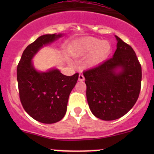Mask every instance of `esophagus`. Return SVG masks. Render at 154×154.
<instances>
[{
    "label": "esophagus",
    "mask_w": 154,
    "mask_h": 154,
    "mask_svg": "<svg viewBox=\"0 0 154 154\" xmlns=\"http://www.w3.org/2000/svg\"><path fill=\"white\" fill-rule=\"evenodd\" d=\"M78 80L80 81V82H82V81L85 80V77L84 76L82 75H79V78H78Z\"/></svg>",
    "instance_id": "34e87169"
}]
</instances>
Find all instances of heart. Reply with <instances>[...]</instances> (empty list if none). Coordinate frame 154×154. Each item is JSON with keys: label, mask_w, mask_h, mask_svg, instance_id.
Instances as JSON below:
<instances>
[{"label": "heart", "mask_w": 154, "mask_h": 154, "mask_svg": "<svg viewBox=\"0 0 154 154\" xmlns=\"http://www.w3.org/2000/svg\"><path fill=\"white\" fill-rule=\"evenodd\" d=\"M110 51L111 45L106 40L88 38L75 43L71 54L75 57H84L91 54L86 60L85 64L88 66H93L103 61Z\"/></svg>", "instance_id": "obj_1"}]
</instances>
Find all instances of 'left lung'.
Masks as SVG:
<instances>
[{
	"label": "left lung",
	"mask_w": 154,
	"mask_h": 154,
	"mask_svg": "<svg viewBox=\"0 0 154 154\" xmlns=\"http://www.w3.org/2000/svg\"><path fill=\"white\" fill-rule=\"evenodd\" d=\"M115 37L117 44L113 57L83 72L90 109L105 121L126 114L137 101L141 88L142 69L135 52Z\"/></svg>",
	"instance_id": "obj_1"
}]
</instances>
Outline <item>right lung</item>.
<instances>
[{
    "instance_id": "right-lung-1",
    "label": "right lung",
    "mask_w": 154,
    "mask_h": 154,
    "mask_svg": "<svg viewBox=\"0 0 154 154\" xmlns=\"http://www.w3.org/2000/svg\"><path fill=\"white\" fill-rule=\"evenodd\" d=\"M62 35L39 37L26 48L17 66V82L22 106L32 118L44 124L56 123L63 119L69 96L77 83L79 74L66 76L57 69L39 72L35 69L32 60L41 48Z\"/></svg>"
}]
</instances>
